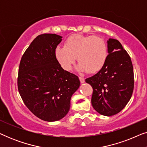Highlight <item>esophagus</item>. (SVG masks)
Instances as JSON below:
<instances>
[{
  "mask_svg": "<svg viewBox=\"0 0 147 147\" xmlns=\"http://www.w3.org/2000/svg\"><path fill=\"white\" fill-rule=\"evenodd\" d=\"M79 79H80V82H81L82 84H83V83H84V82H85V79H84V78L79 77Z\"/></svg>",
  "mask_w": 147,
  "mask_h": 147,
  "instance_id": "34e87169",
  "label": "esophagus"
}]
</instances>
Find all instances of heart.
I'll list each match as a JSON object with an SVG mask.
<instances>
[{"mask_svg": "<svg viewBox=\"0 0 147 147\" xmlns=\"http://www.w3.org/2000/svg\"><path fill=\"white\" fill-rule=\"evenodd\" d=\"M55 57L65 71L71 70L76 57L80 62L78 71L94 74L104 67L108 55L107 45L98 36L74 35L66 39L64 47L55 49Z\"/></svg>", "mask_w": 147, "mask_h": 147, "instance_id": "1", "label": "heart"}]
</instances>
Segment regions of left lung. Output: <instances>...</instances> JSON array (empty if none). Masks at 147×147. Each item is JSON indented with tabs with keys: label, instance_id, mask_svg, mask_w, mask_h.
Segmentation results:
<instances>
[{
	"label": "left lung",
	"instance_id": "obj_1",
	"mask_svg": "<svg viewBox=\"0 0 147 147\" xmlns=\"http://www.w3.org/2000/svg\"><path fill=\"white\" fill-rule=\"evenodd\" d=\"M104 67L86 79L93 88L92 104L98 113L110 116L125 107L134 89L133 66L130 57L118 40L109 39Z\"/></svg>",
	"mask_w": 147,
	"mask_h": 147
}]
</instances>
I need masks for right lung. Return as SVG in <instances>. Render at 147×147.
Returning <instances> with one entry per match:
<instances>
[{"label": "right lung", "instance_id": "1", "mask_svg": "<svg viewBox=\"0 0 147 147\" xmlns=\"http://www.w3.org/2000/svg\"><path fill=\"white\" fill-rule=\"evenodd\" d=\"M61 38L56 34L38 35L22 56L19 68L22 100L34 115L47 122L68 113L71 96L80 85L78 76L64 70L55 57Z\"/></svg>", "mask_w": 147, "mask_h": 147}]
</instances>
